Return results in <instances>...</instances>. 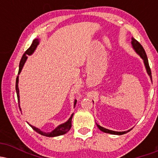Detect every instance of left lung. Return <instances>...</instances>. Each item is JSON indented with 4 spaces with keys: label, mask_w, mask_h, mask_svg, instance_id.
<instances>
[{
    "label": "left lung",
    "mask_w": 158,
    "mask_h": 158,
    "mask_svg": "<svg viewBox=\"0 0 158 158\" xmlns=\"http://www.w3.org/2000/svg\"><path fill=\"white\" fill-rule=\"evenodd\" d=\"M131 44H132V47H133L134 50H135V52H137V53L138 54V55L143 59V62H144V64H145V67H146V71H147L148 76H149L150 78H151V80H152L151 69H150L149 64H148V61L147 56H146V52H145V50H144V49H143V46L140 44H139V43L137 41V40H136L135 39H134V38H132V39H131ZM97 126L98 128H99V130H101L102 131L105 132V133L111 134V135H124V134L127 133V132H128L130 131V130H131V129H130V130H128V131H111V130L107 129V128H103V127L100 126L99 125H98L97 123Z\"/></svg>",
    "instance_id": "1"
}]
</instances>
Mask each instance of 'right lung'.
Masks as SVG:
<instances>
[{"label":"right lung","mask_w":158,"mask_h":158,"mask_svg":"<svg viewBox=\"0 0 158 158\" xmlns=\"http://www.w3.org/2000/svg\"><path fill=\"white\" fill-rule=\"evenodd\" d=\"M39 44V40L38 39H34L33 41H32L31 46L27 50H26V52L23 53V55L21 58V61H20V64H19V74H20L21 73V70H22L23 65H24L25 62H26L27 59V56H30L33 53L34 51L35 50L36 48ZM15 90H16V93H17V97H18V101H19V108L21 109L20 108V98H19V77H17L16 78V84H15ZM76 103H77V100H75V102H74V106H76ZM73 114L70 116V117L69 118V119L67 122H65L64 123H62V124L59 125V126H57L53 131H52L51 132H44L39 129V128H36V127L32 126V125H30V126L32 127V128L33 130L37 132V133L40 134V135H43V136H46V137H56V136H60L62 135H64L66 134L67 132L70 131V128H71V121H72V118H73Z\"/></svg>","instance_id":"obj_1"}]
</instances>
